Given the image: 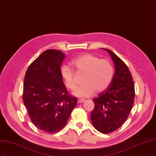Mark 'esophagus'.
Wrapping results in <instances>:
<instances>
[{"label": "esophagus", "instance_id": "obj_1", "mask_svg": "<svg viewBox=\"0 0 156 156\" xmlns=\"http://www.w3.org/2000/svg\"><path fill=\"white\" fill-rule=\"evenodd\" d=\"M85 100L83 99H78V103H83Z\"/></svg>", "mask_w": 156, "mask_h": 156}]
</instances>
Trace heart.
Wrapping results in <instances>:
<instances>
[{
    "label": "heart",
    "instance_id": "1",
    "mask_svg": "<svg viewBox=\"0 0 156 156\" xmlns=\"http://www.w3.org/2000/svg\"><path fill=\"white\" fill-rule=\"evenodd\" d=\"M71 64L78 74H84L83 85L80 86L73 92L78 97H90L97 93L106 90L111 85L114 76V67L110 61L100 59L96 55L86 53L75 58ZM62 78L66 87L74 89L76 87V73L67 65L60 69Z\"/></svg>",
    "mask_w": 156,
    "mask_h": 156
}]
</instances>
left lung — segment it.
Instances as JSON below:
<instances>
[{
  "label": "left lung",
  "instance_id": "8db88e82",
  "mask_svg": "<svg viewBox=\"0 0 156 156\" xmlns=\"http://www.w3.org/2000/svg\"><path fill=\"white\" fill-rule=\"evenodd\" d=\"M104 49L112 57L115 74L108 89L93 100L94 108L90 119L96 129L108 134L118 129L128 118L134 105L135 89L128 67L112 51Z\"/></svg>",
  "mask_w": 156,
  "mask_h": 156
}]
</instances>
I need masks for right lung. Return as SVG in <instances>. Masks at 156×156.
I'll list each match as a JSON object with an SVG mask.
<instances>
[{
    "instance_id": "add662e5",
    "label": "right lung",
    "mask_w": 156,
    "mask_h": 156,
    "mask_svg": "<svg viewBox=\"0 0 156 156\" xmlns=\"http://www.w3.org/2000/svg\"><path fill=\"white\" fill-rule=\"evenodd\" d=\"M65 55L48 49L29 66L25 74L22 100L32 123L49 134L66 126L77 98L68 94L60 74Z\"/></svg>"
}]
</instances>
